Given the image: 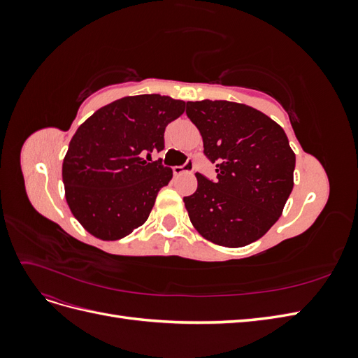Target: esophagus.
I'll list each match as a JSON object with an SVG mask.
<instances>
[{"label": "esophagus", "mask_w": 358, "mask_h": 358, "mask_svg": "<svg viewBox=\"0 0 358 358\" xmlns=\"http://www.w3.org/2000/svg\"><path fill=\"white\" fill-rule=\"evenodd\" d=\"M192 170H194V161L189 159V158H188V161L183 166H175V167H173V173H175L176 176L182 175V173H185V171H192Z\"/></svg>", "instance_id": "34e87169"}]
</instances>
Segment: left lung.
<instances>
[{
	"mask_svg": "<svg viewBox=\"0 0 358 358\" xmlns=\"http://www.w3.org/2000/svg\"><path fill=\"white\" fill-rule=\"evenodd\" d=\"M187 115L218 173L215 182L197 173L196 192L183 197L192 225L221 246L258 241L294 187L296 155L285 131L263 112L233 101H188Z\"/></svg>",
	"mask_w": 358,
	"mask_h": 358,
	"instance_id": "1",
	"label": "left lung"
}]
</instances>
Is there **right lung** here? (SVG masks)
<instances>
[{
  "mask_svg": "<svg viewBox=\"0 0 358 358\" xmlns=\"http://www.w3.org/2000/svg\"><path fill=\"white\" fill-rule=\"evenodd\" d=\"M185 101L166 95L124 96L78 128L62 162L66 199L74 218L103 241H117L143 225L173 170L150 161L164 149L166 127Z\"/></svg>",
  "mask_w": 358,
  "mask_h": 358,
  "instance_id": "add662e5",
  "label": "right lung"
}]
</instances>
